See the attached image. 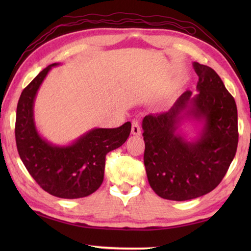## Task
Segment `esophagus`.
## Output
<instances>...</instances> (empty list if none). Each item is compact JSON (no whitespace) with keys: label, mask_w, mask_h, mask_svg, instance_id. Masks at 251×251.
Wrapping results in <instances>:
<instances>
[{"label":"esophagus","mask_w":251,"mask_h":251,"mask_svg":"<svg viewBox=\"0 0 251 251\" xmlns=\"http://www.w3.org/2000/svg\"><path fill=\"white\" fill-rule=\"evenodd\" d=\"M131 134L133 135H141V126H139V123L137 121L131 122Z\"/></svg>","instance_id":"34e87169"}]
</instances>
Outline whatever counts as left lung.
<instances>
[{
  "label": "left lung",
  "instance_id": "obj_1",
  "mask_svg": "<svg viewBox=\"0 0 251 251\" xmlns=\"http://www.w3.org/2000/svg\"><path fill=\"white\" fill-rule=\"evenodd\" d=\"M197 93L186 91L166 113L143 120L144 164L152 190L168 201L203 196L226 175L238 145L237 106L222 78L209 66L193 63ZM197 124L188 138L180 126Z\"/></svg>",
  "mask_w": 251,
  "mask_h": 251
}]
</instances>
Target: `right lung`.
Returning a JSON list of instances; mask_svg holds the SVG:
<instances>
[{
	"label": "right lung",
	"instance_id": "1",
	"mask_svg": "<svg viewBox=\"0 0 251 251\" xmlns=\"http://www.w3.org/2000/svg\"><path fill=\"white\" fill-rule=\"evenodd\" d=\"M54 63L24 88L16 108L15 139L24 166L45 192L58 198L76 199L93 194L104 179L105 157L121 147L130 134L127 122L117 128H92L67 145L49 142L36 128L34 101Z\"/></svg>",
	"mask_w": 251,
	"mask_h": 251
}]
</instances>
